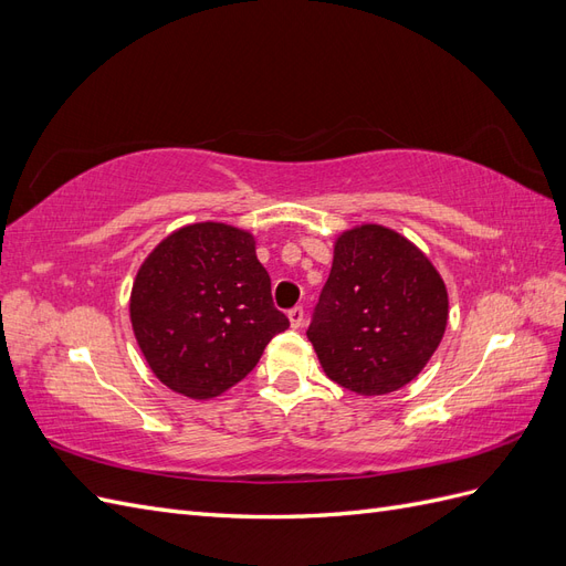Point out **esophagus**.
<instances>
[{"instance_id": "34e87169", "label": "esophagus", "mask_w": 566, "mask_h": 566, "mask_svg": "<svg viewBox=\"0 0 566 566\" xmlns=\"http://www.w3.org/2000/svg\"><path fill=\"white\" fill-rule=\"evenodd\" d=\"M287 318H290V325H293V328H302V323H304V310H302V306H295V310H290Z\"/></svg>"}]
</instances>
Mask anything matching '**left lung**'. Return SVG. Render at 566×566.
<instances>
[{"label": "left lung", "instance_id": "8db88e82", "mask_svg": "<svg viewBox=\"0 0 566 566\" xmlns=\"http://www.w3.org/2000/svg\"><path fill=\"white\" fill-rule=\"evenodd\" d=\"M447 321L449 293L434 264L401 233L361 224L335 241L306 337L333 382L380 397L418 378Z\"/></svg>", "mask_w": 566, "mask_h": 566}]
</instances>
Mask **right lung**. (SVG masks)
Listing matches in <instances>:
<instances>
[{
  "mask_svg": "<svg viewBox=\"0 0 566 566\" xmlns=\"http://www.w3.org/2000/svg\"><path fill=\"white\" fill-rule=\"evenodd\" d=\"M134 337L156 378L208 401L241 382L290 321L252 233L219 221L188 224L153 250L129 297Z\"/></svg>",
  "mask_w": 566,
  "mask_h": 566,
  "instance_id": "1",
  "label": "right lung"
}]
</instances>
